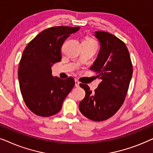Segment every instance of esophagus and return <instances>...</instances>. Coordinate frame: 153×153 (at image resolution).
<instances>
[{
    "label": "esophagus",
    "instance_id": "34e87169",
    "mask_svg": "<svg viewBox=\"0 0 153 153\" xmlns=\"http://www.w3.org/2000/svg\"><path fill=\"white\" fill-rule=\"evenodd\" d=\"M79 83H80V82L77 80V79H75V86L76 87H79Z\"/></svg>",
    "mask_w": 153,
    "mask_h": 153
}]
</instances>
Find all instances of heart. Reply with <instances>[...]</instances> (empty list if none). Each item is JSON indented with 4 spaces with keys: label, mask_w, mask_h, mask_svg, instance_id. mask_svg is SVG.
Returning <instances> with one entry per match:
<instances>
[{
    "label": "heart",
    "mask_w": 153,
    "mask_h": 153,
    "mask_svg": "<svg viewBox=\"0 0 153 153\" xmlns=\"http://www.w3.org/2000/svg\"><path fill=\"white\" fill-rule=\"evenodd\" d=\"M85 42H96L94 40V39L90 38V37H87L86 39L84 40Z\"/></svg>",
    "instance_id": "1"
}]
</instances>
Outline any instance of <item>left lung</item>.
<instances>
[{"label":"left lung","instance_id":"1","mask_svg":"<svg viewBox=\"0 0 153 153\" xmlns=\"http://www.w3.org/2000/svg\"><path fill=\"white\" fill-rule=\"evenodd\" d=\"M95 36L100 42V51L91 70L97 74L100 83L93 93L88 85L80 83L85 96L79 103V110L92 120L103 121L123 105L133 68L129 51L122 40L104 31H96Z\"/></svg>","mask_w":153,"mask_h":153}]
</instances>
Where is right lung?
Returning a JSON list of instances; mask_svg holds the SVG:
<instances>
[{
  "instance_id": "1",
  "label": "right lung",
  "mask_w": 153,
  "mask_h": 153,
  "mask_svg": "<svg viewBox=\"0 0 153 153\" xmlns=\"http://www.w3.org/2000/svg\"><path fill=\"white\" fill-rule=\"evenodd\" d=\"M80 27L55 26L39 33L26 46L18 70L20 91L25 104L33 114L55 115L74 86V79L52 76L53 64L61 60L62 45Z\"/></svg>"
}]
</instances>
